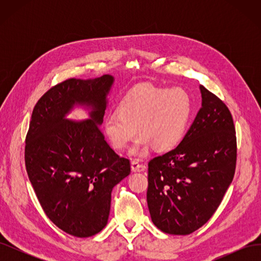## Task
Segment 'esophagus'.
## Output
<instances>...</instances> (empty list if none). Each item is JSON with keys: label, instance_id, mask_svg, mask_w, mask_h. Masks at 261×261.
<instances>
[{"label": "esophagus", "instance_id": "obj_1", "mask_svg": "<svg viewBox=\"0 0 261 261\" xmlns=\"http://www.w3.org/2000/svg\"><path fill=\"white\" fill-rule=\"evenodd\" d=\"M130 169L133 172H140V171H145L146 167L144 164H140L139 160H133L130 163Z\"/></svg>", "mask_w": 261, "mask_h": 261}]
</instances>
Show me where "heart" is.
<instances>
[{
    "label": "heart",
    "mask_w": 261,
    "mask_h": 261,
    "mask_svg": "<svg viewBox=\"0 0 261 261\" xmlns=\"http://www.w3.org/2000/svg\"><path fill=\"white\" fill-rule=\"evenodd\" d=\"M191 110V98L184 89L138 86L126 94L118 110L105 116L102 130L114 148L123 149L138 129L140 136L130 148L133 155L146 154L151 145L164 151L180 141Z\"/></svg>",
    "instance_id": "obj_1"
}]
</instances>
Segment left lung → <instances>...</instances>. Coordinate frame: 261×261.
<instances>
[{"label":"left lung","instance_id":"left-lung-1","mask_svg":"<svg viewBox=\"0 0 261 261\" xmlns=\"http://www.w3.org/2000/svg\"><path fill=\"white\" fill-rule=\"evenodd\" d=\"M201 108L177 147L148 164L147 202L153 224L187 235L212 217L232 183L236 137L227 107L199 86Z\"/></svg>","mask_w":261,"mask_h":261}]
</instances>
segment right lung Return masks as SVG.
Listing matches in <instances>:
<instances>
[{
	"mask_svg": "<svg viewBox=\"0 0 261 261\" xmlns=\"http://www.w3.org/2000/svg\"><path fill=\"white\" fill-rule=\"evenodd\" d=\"M114 77L72 78L46 91L36 105L26 137L29 179L45 215L76 238L103 230L113 187L129 175V160L118 156L100 126ZM83 108L89 118L67 116Z\"/></svg>",
	"mask_w": 261,
	"mask_h": 261,
	"instance_id": "right-lung-1",
	"label": "right lung"
}]
</instances>
